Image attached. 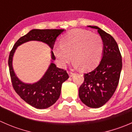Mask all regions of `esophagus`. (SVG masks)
<instances>
[{"label":"esophagus","instance_id":"34e87169","mask_svg":"<svg viewBox=\"0 0 132 132\" xmlns=\"http://www.w3.org/2000/svg\"><path fill=\"white\" fill-rule=\"evenodd\" d=\"M68 74H69V76H70V77H72L73 76H74V75H75L74 73L71 72V71H69V72H68Z\"/></svg>","mask_w":132,"mask_h":132}]
</instances>
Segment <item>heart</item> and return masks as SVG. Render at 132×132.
Listing matches in <instances>:
<instances>
[{
  "label": "heart",
  "mask_w": 132,
  "mask_h": 132,
  "mask_svg": "<svg viewBox=\"0 0 132 132\" xmlns=\"http://www.w3.org/2000/svg\"><path fill=\"white\" fill-rule=\"evenodd\" d=\"M103 46L102 38L87 30L74 29L62 37L61 45L54 47L59 64L64 67L72 59L75 68L85 71L95 68L100 61Z\"/></svg>",
  "instance_id": "obj_1"
}]
</instances>
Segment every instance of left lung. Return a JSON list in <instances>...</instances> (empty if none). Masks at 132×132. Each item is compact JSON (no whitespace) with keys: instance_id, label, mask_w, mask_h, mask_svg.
Wrapping results in <instances>:
<instances>
[{"instance_id":"8db88e82","label":"left lung","mask_w":132,"mask_h":132,"mask_svg":"<svg viewBox=\"0 0 132 132\" xmlns=\"http://www.w3.org/2000/svg\"><path fill=\"white\" fill-rule=\"evenodd\" d=\"M103 41L102 58L98 66L84 74V81L78 91L80 100L87 107L99 108L110 99L118 87L122 69V57L116 41L111 35L97 26Z\"/></svg>"}]
</instances>
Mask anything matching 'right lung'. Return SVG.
<instances>
[{
    "label": "right lung",
    "instance_id": "obj_1",
    "mask_svg": "<svg viewBox=\"0 0 132 132\" xmlns=\"http://www.w3.org/2000/svg\"><path fill=\"white\" fill-rule=\"evenodd\" d=\"M64 29H32L16 42L9 54L8 64L13 88L28 104L39 109L54 105L61 94L64 82L69 78L66 70L59 68L54 63L55 57L51 50V63L41 79L33 84L25 83L18 78L13 67L14 52L20 45L30 41H41L52 50L57 38Z\"/></svg>",
    "mask_w": 132,
    "mask_h": 132
}]
</instances>
